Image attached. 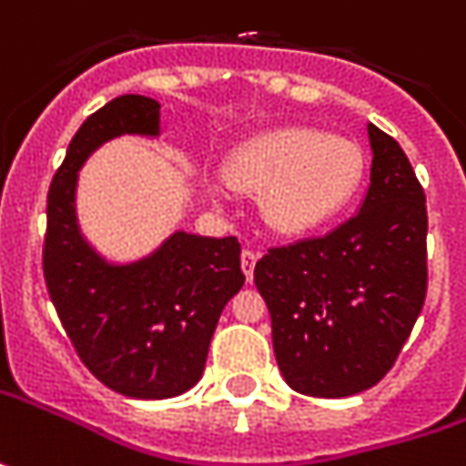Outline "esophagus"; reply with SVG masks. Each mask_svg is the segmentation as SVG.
I'll list each match as a JSON object with an SVG mask.
<instances>
[{"label": "esophagus", "mask_w": 466, "mask_h": 466, "mask_svg": "<svg viewBox=\"0 0 466 466\" xmlns=\"http://www.w3.org/2000/svg\"><path fill=\"white\" fill-rule=\"evenodd\" d=\"M239 263H242V270H245L248 281H252V273H255V263H258V252H255V249L245 248V249H242V258H239Z\"/></svg>", "instance_id": "esophagus-1"}]
</instances>
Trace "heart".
Instances as JSON below:
<instances>
[{
	"instance_id": "obj_1",
	"label": "heart",
	"mask_w": 466,
	"mask_h": 466,
	"mask_svg": "<svg viewBox=\"0 0 466 466\" xmlns=\"http://www.w3.org/2000/svg\"><path fill=\"white\" fill-rule=\"evenodd\" d=\"M366 157L359 144L314 128H283L249 141L234 157V187L265 193V221L286 234L325 224L359 193Z\"/></svg>"
}]
</instances>
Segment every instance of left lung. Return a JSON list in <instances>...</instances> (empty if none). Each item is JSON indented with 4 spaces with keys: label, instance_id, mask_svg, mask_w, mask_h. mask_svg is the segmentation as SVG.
<instances>
[{
    "label": "left lung",
    "instance_id": "obj_1",
    "mask_svg": "<svg viewBox=\"0 0 466 466\" xmlns=\"http://www.w3.org/2000/svg\"><path fill=\"white\" fill-rule=\"evenodd\" d=\"M371 185L332 232L268 248L255 286L291 390L350 397L387 377L428 291V211L408 154L377 126Z\"/></svg>",
    "mask_w": 466,
    "mask_h": 466
}]
</instances>
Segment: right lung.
I'll return each mask as SVG.
<instances>
[{"mask_svg": "<svg viewBox=\"0 0 466 466\" xmlns=\"http://www.w3.org/2000/svg\"><path fill=\"white\" fill-rule=\"evenodd\" d=\"M159 103L123 95L79 126L48 187L43 276L76 356L113 392L165 400L203 374L221 309L242 289L237 237L175 232L147 260L107 265L74 217L76 169L103 141L154 137Z\"/></svg>", "mask_w": 466, "mask_h": 466, "instance_id": "obj_1", "label": "right lung"}]
</instances>
